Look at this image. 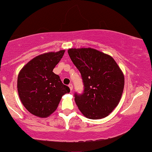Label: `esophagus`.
Segmentation results:
<instances>
[{
  "mask_svg": "<svg viewBox=\"0 0 152 152\" xmlns=\"http://www.w3.org/2000/svg\"><path fill=\"white\" fill-rule=\"evenodd\" d=\"M69 87L71 91H72V90H73V85H72V83L69 84Z\"/></svg>",
  "mask_w": 152,
  "mask_h": 152,
  "instance_id": "esophagus-1",
  "label": "esophagus"
}]
</instances>
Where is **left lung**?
<instances>
[{"label": "left lung", "mask_w": 152, "mask_h": 152, "mask_svg": "<svg viewBox=\"0 0 152 152\" xmlns=\"http://www.w3.org/2000/svg\"><path fill=\"white\" fill-rule=\"evenodd\" d=\"M68 53L84 86L83 93L74 95L79 110L90 119L107 116L122 96L125 83L122 71L112 57L95 49L71 48Z\"/></svg>", "instance_id": "1"}]
</instances>
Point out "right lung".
Returning a JSON list of instances; mask_svg holds the SVG:
<instances>
[{"mask_svg":"<svg viewBox=\"0 0 152 152\" xmlns=\"http://www.w3.org/2000/svg\"><path fill=\"white\" fill-rule=\"evenodd\" d=\"M64 52L62 50L36 56L19 73V97L31 114L41 118L49 116L57 109L62 96L70 92L69 88L53 72Z\"/></svg>","mask_w":152,"mask_h":152,"instance_id":"add662e5","label":"right lung"}]
</instances>
